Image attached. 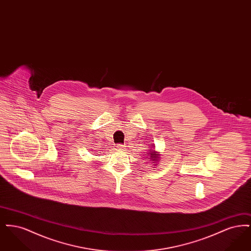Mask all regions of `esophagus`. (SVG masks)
<instances>
[{
	"label": "esophagus",
	"mask_w": 251,
	"mask_h": 251,
	"mask_svg": "<svg viewBox=\"0 0 251 251\" xmlns=\"http://www.w3.org/2000/svg\"><path fill=\"white\" fill-rule=\"evenodd\" d=\"M117 147H118V149H119V150H124V149H125V146H124V145H122V144H118V146H117Z\"/></svg>",
	"instance_id": "esophagus-1"
}]
</instances>
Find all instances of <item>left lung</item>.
Returning a JSON list of instances; mask_svg holds the SVG:
<instances>
[{
  "mask_svg": "<svg viewBox=\"0 0 251 251\" xmlns=\"http://www.w3.org/2000/svg\"><path fill=\"white\" fill-rule=\"evenodd\" d=\"M149 155L151 156V159H152V161H158L159 160V155L156 154L155 152H149ZM148 158V157H147Z\"/></svg>",
  "mask_w": 251,
  "mask_h": 251,
  "instance_id": "1",
  "label": "left lung"
}]
</instances>
